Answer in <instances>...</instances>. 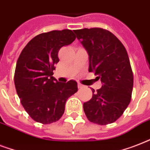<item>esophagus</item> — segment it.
<instances>
[{
  "mask_svg": "<svg viewBox=\"0 0 150 150\" xmlns=\"http://www.w3.org/2000/svg\"><path fill=\"white\" fill-rule=\"evenodd\" d=\"M83 87L84 86H83L82 84H80V83H79V84H78V88H79V89H82Z\"/></svg>",
  "mask_w": 150,
  "mask_h": 150,
  "instance_id": "34e87169",
  "label": "esophagus"
}]
</instances>
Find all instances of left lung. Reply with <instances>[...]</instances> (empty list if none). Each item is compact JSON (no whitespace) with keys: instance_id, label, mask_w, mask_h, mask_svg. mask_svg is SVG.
<instances>
[{"instance_id":"8db88e82","label":"left lung","mask_w":150,"mask_h":150,"mask_svg":"<svg viewBox=\"0 0 150 150\" xmlns=\"http://www.w3.org/2000/svg\"><path fill=\"white\" fill-rule=\"evenodd\" d=\"M89 54V71L102 82L91 100L83 103L87 118L100 125L111 124L123 114L133 89V73L128 53L114 34L101 28L74 30Z\"/></svg>"}]
</instances>
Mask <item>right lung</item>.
<instances>
[{
    "instance_id": "add662e5",
    "label": "right lung",
    "mask_w": 150,
    "mask_h": 150,
    "mask_svg": "<svg viewBox=\"0 0 150 150\" xmlns=\"http://www.w3.org/2000/svg\"><path fill=\"white\" fill-rule=\"evenodd\" d=\"M75 40L70 29L39 34L18 57L14 77L15 89L25 111L36 122L47 125L58 121L67 100L78 91L75 81L59 82L53 76L59 50Z\"/></svg>"
}]
</instances>
